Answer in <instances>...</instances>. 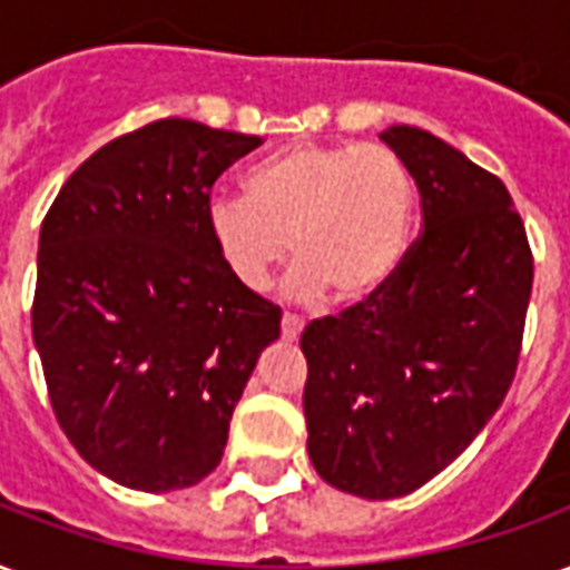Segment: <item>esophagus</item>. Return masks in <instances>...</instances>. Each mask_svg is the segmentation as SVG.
<instances>
[{
  "label": "esophagus",
  "mask_w": 570,
  "mask_h": 570,
  "mask_svg": "<svg viewBox=\"0 0 570 570\" xmlns=\"http://www.w3.org/2000/svg\"><path fill=\"white\" fill-rule=\"evenodd\" d=\"M302 328H305V323H302V320L293 317V314H284V320H281V335H284L286 341H298Z\"/></svg>",
  "instance_id": "34e87169"
}]
</instances>
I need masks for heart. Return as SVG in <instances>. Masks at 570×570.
Returning <instances> with one entry per match:
<instances>
[{
  "label": "heart",
  "mask_w": 570,
  "mask_h": 570,
  "mask_svg": "<svg viewBox=\"0 0 570 570\" xmlns=\"http://www.w3.org/2000/svg\"><path fill=\"white\" fill-rule=\"evenodd\" d=\"M414 187L383 147L293 145L247 171L244 199L214 196L205 226L226 272L265 289L293 250L286 296L341 307L381 296L404 259Z\"/></svg>",
  "instance_id": "1"
}]
</instances>
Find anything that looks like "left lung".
Masks as SVG:
<instances>
[{"mask_svg":"<svg viewBox=\"0 0 570 570\" xmlns=\"http://www.w3.org/2000/svg\"><path fill=\"white\" fill-rule=\"evenodd\" d=\"M381 141L420 189L423 235L381 296L314 320L307 456L328 487L383 501L441 474L504 402L532 296L508 187L416 126Z\"/></svg>","mask_w":570,"mask_h":570,"instance_id":"1","label":"left lung"}]
</instances>
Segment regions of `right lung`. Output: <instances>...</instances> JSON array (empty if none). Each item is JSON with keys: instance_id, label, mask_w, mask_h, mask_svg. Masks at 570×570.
<instances>
[{"instance_id": "right-lung-1", "label": "right lung", "mask_w": 570, "mask_h": 570, "mask_svg": "<svg viewBox=\"0 0 570 570\" xmlns=\"http://www.w3.org/2000/svg\"><path fill=\"white\" fill-rule=\"evenodd\" d=\"M259 135L156 120L99 147L38 235L32 302L50 404L99 474L141 492L220 465L281 307L242 286L205 226L210 187Z\"/></svg>"}]
</instances>
